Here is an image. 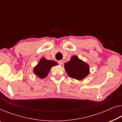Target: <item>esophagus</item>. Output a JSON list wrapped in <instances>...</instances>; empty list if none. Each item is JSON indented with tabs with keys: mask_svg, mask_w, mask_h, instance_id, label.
<instances>
[{
	"mask_svg": "<svg viewBox=\"0 0 122 122\" xmlns=\"http://www.w3.org/2000/svg\"><path fill=\"white\" fill-rule=\"evenodd\" d=\"M57 62H58V63H59L60 65H62L63 63V62L62 61V60H59V61H57Z\"/></svg>",
	"mask_w": 122,
	"mask_h": 122,
	"instance_id": "obj_1",
	"label": "esophagus"
}]
</instances>
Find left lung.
Wrapping results in <instances>:
<instances>
[{"label": "left lung", "mask_w": 122, "mask_h": 122, "mask_svg": "<svg viewBox=\"0 0 122 122\" xmlns=\"http://www.w3.org/2000/svg\"><path fill=\"white\" fill-rule=\"evenodd\" d=\"M65 69L71 78L81 80L89 73V67L76 56H72L70 61L65 64Z\"/></svg>", "instance_id": "obj_1"}]
</instances>
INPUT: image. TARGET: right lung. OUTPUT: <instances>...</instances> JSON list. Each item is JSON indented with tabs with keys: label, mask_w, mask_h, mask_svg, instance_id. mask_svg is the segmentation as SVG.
Wrapping results in <instances>:
<instances>
[{
	"label": "right lung",
	"mask_w": 122,
	"mask_h": 122,
	"mask_svg": "<svg viewBox=\"0 0 122 122\" xmlns=\"http://www.w3.org/2000/svg\"><path fill=\"white\" fill-rule=\"evenodd\" d=\"M57 65V63L55 61L48 60L44 57L41 58L39 62L34 68L33 72L41 78H44L48 75L51 67Z\"/></svg>",
	"instance_id": "obj_1"
}]
</instances>
